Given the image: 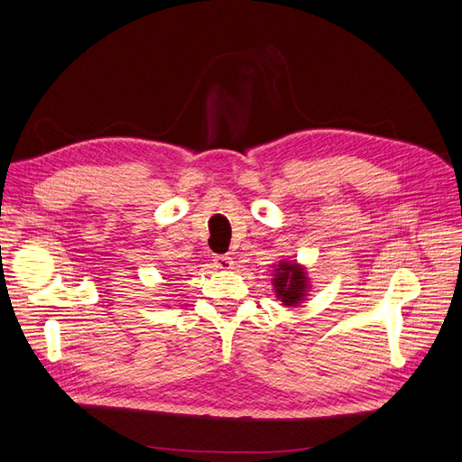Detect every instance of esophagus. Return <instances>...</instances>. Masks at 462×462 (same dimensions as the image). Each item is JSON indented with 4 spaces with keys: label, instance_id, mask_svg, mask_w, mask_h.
Segmentation results:
<instances>
[{
    "label": "esophagus",
    "instance_id": "1",
    "mask_svg": "<svg viewBox=\"0 0 462 462\" xmlns=\"http://www.w3.org/2000/svg\"><path fill=\"white\" fill-rule=\"evenodd\" d=\"M213 264L217 266V269L227 271V269H231V266H233V259L229 257V254H217V257L213 259Z\"/></svg>",
    "mask_w": 462,
    "mask_h": 462
}]
</instances>
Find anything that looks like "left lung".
Wrapping results in <instances>:
<instances>
[{"label":"left lung","instance_id":"obj_1","mask_svg":"<svg viewBox=\"0 0 462 462\" xmlns=\"http://www.w3.org/2000/svg\"><path fill=\"white\" fill-rule=\"evenodd\" d=\"M276 299H281L286 306H296L306 292V274L304 269L292 263H281L274 274Z\"/></svg>","mask_w":462,"mask_h":462}]
</instances>
